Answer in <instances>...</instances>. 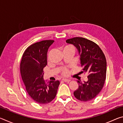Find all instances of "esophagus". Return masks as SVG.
<instances>
[{
	"mask_svg": "<svg viewBox=\"0 0 123 123\" xmlns=\"http://www.w3.org/2000/svg\"><path fill=\"white\" fill-rule=\"evenodd\" d=\"M62 81L63 82H70V80H69V79H63L62 80Z\"/></svg>",
	"mask_w": 123,
	"mask_h": 123,
	"instance_id": "34e87169",
	"label": "esophagus"
}]
</instances>
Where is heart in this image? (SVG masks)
<instances>
[{
	"label": "heart",
	"mask_w": 123,
	"mask_h": 123,
	"mask_svg": "<svg viewBox=\"0 0 123 123\" xmlns=\"http://www.w3.org/2000/svg\"><path fill=\"white\" fill-rule=\"evenodd\" d=\"M67 48H68V47H67ZM61 73H62V74L63 75H64V76L67 75L68 74V70L67 68H63V69H62Z\"/></svg>",
	"instance_id": "obj_1"
}]
</instances>
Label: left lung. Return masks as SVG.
Here are the masks:
<instances>
[{
	"label": "left lung",
	"instance_id": "1",
	"mask_svg": "<svg viewBox=\"0 0 123 123\" xmlns=\"http://www.w3.org/2000/svg\"><path fill=\"white\" fill-rule=\"evenodd\" d=\"M74 45L80 56L82 73H87L88 80L84 84L78 81L79 88L74 92L75 97L81 101L93 99L101 91L106 76V60L102 50L94 42L83 37H74L66 40Z\"/></svg>",
	"mask_w": 123,
	"mask_h": 123
}]
</instances>
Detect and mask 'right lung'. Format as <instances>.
I'll list each match as a JSON object with an SVG mask.
<instances>
[{
  "mask_svg": "<svg viewBox=\"0 0 123 123\" xmlns=\"http://www.w3.org/2000/svg\"><path fill=\"white\" fill-rule=\"evenodd\" d=\"M54 40L35 43L27 48L20 64V74L26 91L31 98L39 104L51 102L56 95L60 81L43 80V68L47 64V52Z\"/></svg>",
  "mask_w": 123,
  "mask_h": 123,
  "instance_id": "1",
  "label": "right lung"
}]
</instances>
